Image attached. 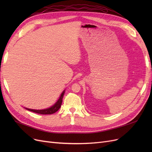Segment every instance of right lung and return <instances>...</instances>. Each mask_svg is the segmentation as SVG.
Masks as SVG:
<instances>
[{
  "label": "right lung",
  "mask_w": 152,
  "mask_h": 152,
  "mask_svg": "<svg viewBox=\"0 0 152 152\" xmlns=\"http://www.w3.org/2000/svg\"><path fill=\"white\" fill-rule=\"evenodd\" d=\"M65 91H63V92L62 93V94H61V96L59 97V99L58 100V102L55 103L53 107H50L49 108L47 109H44V110H32V109H29V108H25L26 110H29V111L33 112L34 113H39V114H42V115H47V114H53L55 112H56L60 108L61 105L62 103V99H63V97L64 96V94H65Z\"/></svg>",
  "instance_id": "add662e5"
}]
</instances>
